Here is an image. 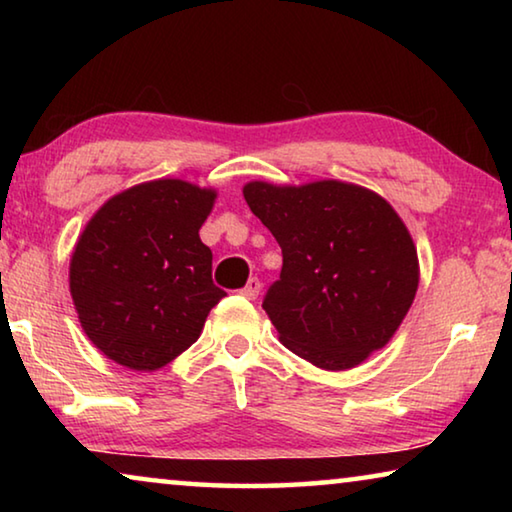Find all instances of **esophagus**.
Segmentation results:
<instances>
[{
    "label": "esophagus",
    "instance_id": "1",
    "mask_svg": "<svg viewBox=\"0 0 512 512\" xmlns=\"http://www.w3.org/2000/svg\"><path fill=\"white\" fill-rule=\"evenodd\" d=\"M259 291H262V282L257 280V277H250L248 284L244 289H241V296L248 298V300H255L259 296Z\"/></svg>",
    "mask_w": 512,
    "mask_h": 512
}]
</instances>
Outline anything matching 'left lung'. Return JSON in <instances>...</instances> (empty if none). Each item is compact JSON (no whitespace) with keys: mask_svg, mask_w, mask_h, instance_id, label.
<instances>
[{"mask_svg":"<svg viewBox=\"0 0 512 512\" xmlns=\"http://www.w3.org/2000/svg\"><path fill=\"white\" fill-rule=\"evenodd\" d=\"M244 198L282 248L280 280L262 302L280 341L323 370L384 348L420 282L418 250L391 203L341 180H253Z\"/></svg>","mask_w":512,"mask_h":512,"instance_id":"8db88e82","label":"left lung"}]
</instances>
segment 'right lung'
Listing matches in <instances>:
<instances>
[{
  "mask_svg": "<svg viewBox=\"0 0 512 512\" xmlns=\"http://www.w3.org/2000/svg\"><path fill=\"white\" fill-rule=\"evenodd\" d=\"M216 192L178 178L112 196L76 241L69 291L83 332L119 366L153 372L185 352L225 291L198 230Z\"/></svg>",
  "mask_w": 512,
  "mask_h": 512,
  "instance_id": "obj_1",
  "label": "right lung"
}]
</instances>
